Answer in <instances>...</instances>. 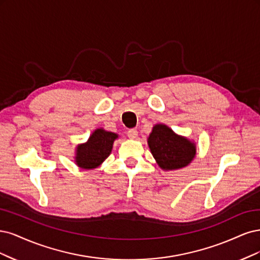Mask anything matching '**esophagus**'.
Segmentation results:
<instances>
[{"instance_id": "34e87169", "label": "esophagus", "mask_w": 260, "mask_h": 260, "mask_svg": "<svg viewBox=\"0 0 260 260\" xmlns=\"http://www.w3.org/2000/svg\"><path fill=\"white\" fill-rule=\"evenodd\" d=\"M127 136H128V138H131V139H136V138L138 137V132H137V129H129V131L127 132Z\"/></svg>"}]
</instances>
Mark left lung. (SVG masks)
<instances>
[{
  "mask_svg": "<svg viewBox=\"0 0 260 260\" xmlns=\"http://www.w3.org/2000/svg\"><path fill=\"white\" fill-rule=\"evenodd\" d=\"M148 144L158 166L165 171L182 169L196 155L194 144L187 138L176 135L163 124H157L153 127Z\"/></svg>",
  "mask_w": 260,
  "mask_h": 260,
  "instance_id": "left-lung-1",
  "label": "left lung"
}]
</instances>
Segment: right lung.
<instances>
[{"label": "right lung", "instance_id": "obj_1", "mask_svg": "<svg viewBox=\"0 0 260 260\" xmlns=\"http://www.w3.org/2000/svg\"><path fill=\"white\" fill-rule=\"evenodd\" d=\"M118 135L105 129H96L86 144L80 145L77 149L75 162L85 170L96 169L111 153L112 145Z\"/></svg>", "mask_w": 260, "mask_h": 260}]
</instances>
